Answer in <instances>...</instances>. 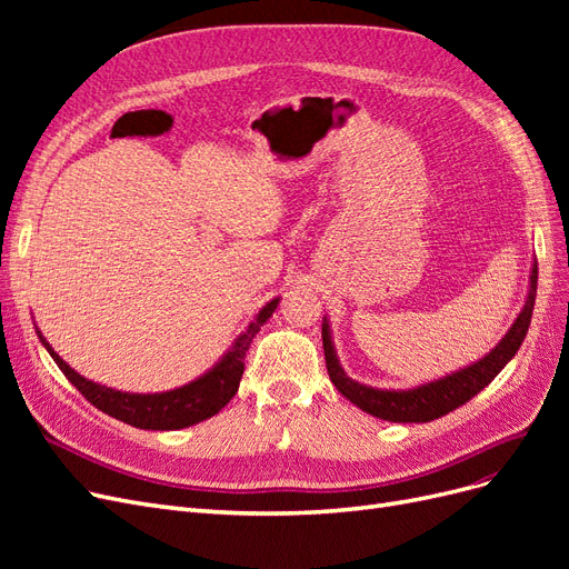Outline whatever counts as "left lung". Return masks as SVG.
Masks as SVG:
<instances>
[{"label":"left lung","mask_w":569,"mask_h":569,"mask_svg":"<svg viewBox=\"0 0 569 569\" xmlns=\"http://www.w3.org/2000/svg\"><path fill=\"white\" fill-rule=\"evenodd\" d=\"M537 280H539V266L533 263L529 274V295H527L525 308L520 311V316L515 318L506 337L498 341L485 358H479L477 363L468 368L439 377L435 382H427L412 389H375L351 380V377L339 366V358L330 335V322H327V318H322V349H325V363H327V372H330V380L339 389V393L347 396L353 406H358L360 410H366L380 420H389V422L437 420L446 416V412L456 410L458 406L468 403L472 396H477L481 389L489 387L493 377L508 366V360L515 353H518L531 322L533 299H537Z\"/></svg>","instance_id":"obj_1"}]
</instances>
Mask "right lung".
Returning <instances> with one entry per match:
<instances>
[{"label":"right lung","mask_w":569,"mask_h":569,"mask_svg":"<svg viewBox=\"0 0 569 569\" xmlns=\"http://www.w3.org/2000/svg\"><path fill=\"white\" fill-rule=\"evenodd\" d=\"M278 303L280 299L268 301L261 311H258L256 320L249 322L247 330L232 341L228 353L222 356L209 372H203L194 382H189L180 389H170L161 393H130L84 380L82 375H78L54 349L49 347V341L42 337L40 330L38 337L42 341V347L49 351V356L54 358L59 370L68 377V382H71L94 408L126 425L140 429H161L163 432V429H182L206 418H213L216 412H220V408H226L230 403V399L239 389V380H242L244 356L251 347V339L261 330L263 322H268Z\"/></svg>","instance_id":"obj_1"}]
</instances>
